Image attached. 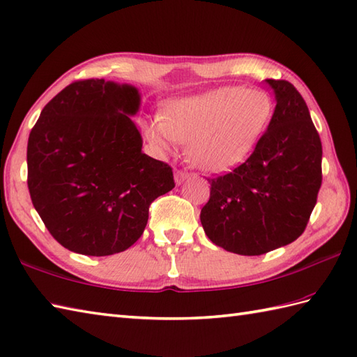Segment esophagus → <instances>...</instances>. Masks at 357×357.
<instances>
[{"label": "esophagus", "instance_id": "esophagus-1", "mask_svg": "<svg viewBox=\"0 0 357 357\" xmlns=\"http://www.w3.org/2000/svg\"><path fill=\"white\" fill-rule=\"evenodd\" d=\"M188 176H190V173L183 172V170H176V172H174V183H176L178 185L183 184Z\"/></svg>", "mask_w": 357, "mask_h": 357}]
</instances>
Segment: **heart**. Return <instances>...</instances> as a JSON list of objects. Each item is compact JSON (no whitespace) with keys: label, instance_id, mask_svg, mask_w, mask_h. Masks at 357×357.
Listing matches in <instances>:
<instances>
[{"label":"heart","instance_id":"1","mask_svg":"<svg viewBox=\"0 0 357 357\" xmlns=\"http://www.w3.org/2000/svg\"><path fill=\"white\" fill-rule=\"evenodd\" d=\"M271 116L273 102L264 92L218 87L170 101L162 116L150 121L146 133L164 155L188 141V158L198 169L224 173L252 155Z\"/></svg>","mask_w":357,"mask_h":357}]
</instances>
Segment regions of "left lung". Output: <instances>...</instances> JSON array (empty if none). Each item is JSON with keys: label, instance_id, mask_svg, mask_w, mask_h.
<instances>
[{"label": "left lung", "instance_id": "left-lung-1", "mask_svg": "<svg viewBox=\"0 0 357 357\" xmlns=\"http://www.w3.org/2000/svg\"><path fill=\"white\" fill-rule=\"evenodd\" d=\"M276 100L267 132L244 164L208 179L201 210L208 239L227 252L259 256L304 233L322 183V144L304 98L288 81L265 79Z\"/></svg>", "mask_w": 357, "mask_h": 357}]
</instances>
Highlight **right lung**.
<instances>
[{
	"instance_id": "obj_1",
	"label": "right lung",
	"mask_w": 357,
	"mask_h": 357,
	"mask_svg": "<svg viewBox=\"0 0 357 357\" xmlns=\"http://www.w3.org/2000/svg\"><path fill=\"white\" fill-rule=\"evenodd\" d=\"M132 84L84 79L43 109L27 142V185L50 234L70 252L109 256L132 247L149 207L174 187L169 165L142 153Z\"/></svg>"
}]
</instances>
